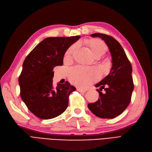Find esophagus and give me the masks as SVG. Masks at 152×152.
Returning a JSON list of instances; mask_svg holds the SVG:
<instances>
[{"label": "esophagus", "mask_w": 152, "mask_h": 152, "mask_svg": "<svg viewBox=\"0 0 152 152\" xmlns=\"http://www.w3.org/2000/svg\"><path fill=\"white\" fill-rule=\"evenodd\" d=\"M77 91H79V92H85L87 91V90H85V89H82V88H77Z\"/></svg>", "instance_id": "1"}]
</instances>
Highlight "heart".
<instances>
[{
    "label": "heart",
    "instance_id": "obj_1",
    "mask_svg": "<svg viewBox=\"0 0 152 152\" xmlns=\"http://www.w3.org/2000/svg\"><path fill=\"white\" fill-rule=\"evenodd\" d=\"M94 57H100L107 52V46L103 41L98 38L85 39L83 41ZM76 45L70 46L65 54V59H70L75 52ZM98 77V72L96 70L81 67H75L71 70L69 79L72 83L81 87L91 84Z\"/></svg>",
    "mask_w": 152,
    "mask_h": 152
}]
</instances>
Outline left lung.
Here are the masks:
<instances>
[{"label":"left lung","mask_w":152,"mask_h":152,"mask_svg":"<svg viewBox=\"0 0 152 152\" xmlns=\"http://www.w3.org/2000/svg\"><path fill=\"white\" fill-rule=\"evenodd\" d=\"M92 37H99L109 48L112 67L108 75L96 85L100 87L99 98L88 107L95 115L103 119H112L122 114L131 101L134 85L132 76V67L125 52L114 38L102 33H94ZM104 89V93L101 91Z\"/></svg>","instance_id":"left-lung-1"}]
</instances>
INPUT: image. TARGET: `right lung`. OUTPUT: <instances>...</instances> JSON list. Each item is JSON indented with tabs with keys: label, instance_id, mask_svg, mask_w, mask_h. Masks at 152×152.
<instances>
[{
	"label": "right lung",
	"instance_id": "right-lung-1",
	"mask_svg": "<svg viewBox=\"0 0 152 152\" xmlns=\"http://www.w3.org/2000/svg\"><path fill=\"white\" fill-rule=\"evenodd\" d=\"M80 38H46L26 58L18 78L20 97L28 109L38 118L53 119L67 108L69 95L76 88L68 81L54 87L53 69L63 65L65 51Z\"/></svg>",
	"mask_w": 152,
	"mask_h": 152
}]
</instances>
